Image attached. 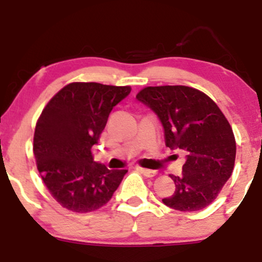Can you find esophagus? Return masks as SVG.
<instances>
[{
	"mask_svg": "<svg viewBox=\"0 0 262 262\" xmlns=\"http://www.w3.org/2000/svg\"><path fill=\"white\" fill-rule=\"evenodd\" d=\"M138 170H139L140 172L143 173L144 176H146V177H154V176L158 175V172H156V171H154V170L143 169V167H138Z\"/></svg>",
	"mask_w": 262,
	"mask_h": 262,
	"instance_id": "esophagus-1",
	"label": "esophagus"
}]
</instances>
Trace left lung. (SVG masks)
<instances>
[{
	"label": "left lung",
	"mask_w": 262,
	"mask_h": 262,
	"mask_svg": "<svg viewBox=\"0 0 262 262\" xmlns=\"http://www.w3.org/2000/svg\"><path fill=\"white\" fill-rule=\"evenodd\" d=\"M137 100L161 122L166 146L187 152L182 176H171L175 192L162 202L181 212L206 208L234 169L236 145L229 122L208 96L192 87H145Z\"/></svg>",
	"instance_id": "1"
}]
</instances>
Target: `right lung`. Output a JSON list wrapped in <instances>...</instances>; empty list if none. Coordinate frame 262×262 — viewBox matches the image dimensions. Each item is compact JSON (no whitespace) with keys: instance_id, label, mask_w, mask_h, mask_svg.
Returning a JSON list of instances; mask_svg holds the SVG:
<instances>
[{"instance_id":"add662e5","label":"right lung","mask_w":262,"mask_h":262,"mask_svg":"<svg viewBox=\"0 0 262 262\" xmlns=\"http://www.w3.org/2000/svg\"><path fill=\"white\" fill-rule=\"evenodd\" d=\"M129 93V86L69 83L41 112L33 151L45 186L64 208L79 213L101 208L128 172L96 162L91 148L111 111Z\"/></svg>"}]
</instances>
